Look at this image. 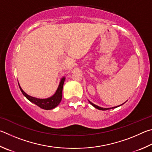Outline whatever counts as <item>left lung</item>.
<instances>
[{
    "mask_svg": "<svg viewBox=\"0 0 152 152\" xmlns=\"http://www.w3.org/2000/svg\"><path fill=\"white\" fill-rule=\"evenodd\" d=\"M89 101V102L91 103V105H92L93 106H94V107H95L96 109H97V110H103V111H104V110H110V109H113V108H116V107H119V106H121V105H122L123 104H124L125 103H124L123 104H121V105H118V106H115V107H110V108H104V107H99V106H98V105H95V104H94V103H93L92 102H90L89 100H88Z\"/></svg>",
    "mask_w": 152,
    "mask_h": 152,
    "instance_id": "left-lung-1",
    "label": "left lung"
}]
</instances>
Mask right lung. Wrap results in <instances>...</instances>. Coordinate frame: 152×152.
<instances>
[{"label": "right lung", "mask_w": 152, "mask_h": 152, "mask_svg": "<svg viewBox=\"0 0 152 152\" xmlns=\"http://www.w3.org/2000/svg\"><path fill=\"white\" fill-rule=\"evenodd\" d=\"M65 80V77L61 78L59 85H58V88L57 91L55 93V94L52 95L51 97L46 98V99H39V98L34 97L30 96L28 94H26V93L23 91L21 88L19 83H18V86L20 87V89L22 94H23L26 99L30 101L31 102L34 103V104L39 106V107H41L43 110H50L52 109H54L55 107L59 104L61 99H62V91H63V87L64 82Z\"/></svg>", "instance_id": "obj_1"}]
</instances>
